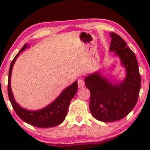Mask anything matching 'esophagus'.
Here are the masks:
<instances>
[{
	"mask_svg": "<svg viewBox=\"0 0 150 150\" xmlns=\"http://www.w3.org/2000/svg\"><path fill=\"white\" fill-rule=\"evenodd\" d=\"M78 85H79V88L84 87H85V81H84L83 79H79V81H78Z\"/></svg>",
	"mask_w": 150,
	"mask_h": 150,
	"instance_id": "obj_1",
	"label": "esophagus"
}]
</instances>
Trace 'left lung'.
<instances>
[{
    "label": "left lung",
    "mask_w": 150,
    "mask_h": 150,
    "mask_svg": "<svg viewBox=\"0 0 150 150\" xmlns=\"http://www.w3.org/2000/svg\"><path fill=\"white\" fill-rule=\"evenodd\" d=\"M110 35V50L120 57L126 67V79L119 84H112L96 72L85 80L91 93V113L103 122H115L128 115L136 105L141 89V76L135 54L120 35L115 33Z\"/></svg>",
    "instance_id": "left-lung-1"
}]
</instances>
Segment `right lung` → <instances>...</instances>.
Here are the masks:
<instances>
[{"label":"right lung","mask_w":150,"mask_h":150,"mask_svg":"<svg viewBox=\"0 0 150 150\" xmlns=\"http://www.w3.org/2000/svg\"><path fill=\"white\" fill-rule=\"evenodd\" d=\"M28 47L27 44H24L19 52L16 55L11 61L9 70L8 79V96L12 106L18 117L24 122L38 127V128H51L57 126L64 121L67 113L70 101L78 91V83L75 81L72 85L67 87L62 91L58 98L52 102L50 105L41 110H28L20 106L16 102L12 93L11 88V76L13 64L19 56L20 53L25 50Z\"/></svg>","instance_id":"obj_1"}]
</instances>
